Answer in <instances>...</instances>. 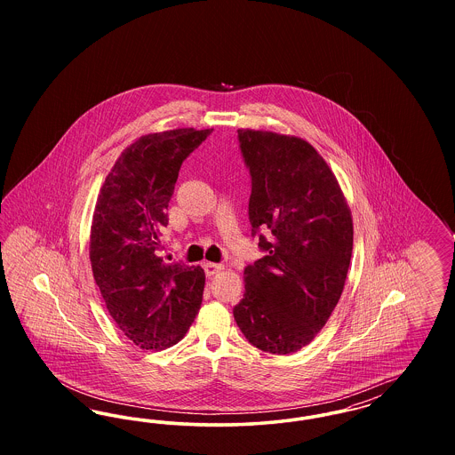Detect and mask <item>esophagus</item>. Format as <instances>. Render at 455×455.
Wrapping results in <instances>:
<instances>
[{
    "label": "esophagus",
    "instance_id": "1",
    "mask_svg": "<svg viewBox=\"0 0 455 455\" xmlns=\"http://www.w3.org/2000/svg\"><path fill=\"white\" fill-rule=\"evenodd\" d=\"M203 267H204V273L208 276H215V275L223 271V264H217V262H204Z\"/></svg>",
    "mask_w": 455,
    "mask_h": 455
}]
</instances>
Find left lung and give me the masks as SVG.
<instances>
[{"instance_id":"1","label":"left lung","mask_w":455,"mask_h":455,"mask_svg":"<svg viewBox=\"0 0 455 455\" xmlns=\"http://www.w3.org/2000/svg\"><path fill=\"white\" fill-rule=\"evenodd\" d=\"M251 173L249 221L266 254L247 266L234 317L252 347L290 355L324 327L343 293L353 221L324 158L295 136L238 130Z\"/></svg>"}]
</instances>
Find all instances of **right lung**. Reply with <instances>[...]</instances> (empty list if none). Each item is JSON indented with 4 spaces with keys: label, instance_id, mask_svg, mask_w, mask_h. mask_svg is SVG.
I'll list each match as a JSON object with an SVG mask.
<instances>
[{
    "label": "right lung",
    "instance_id": "obj_1",
    "mask_svg": "<svg viewBox=\"0 0 455 455\" xmlns=\"http://www.w3.org/2000/svg\"><path fill=\"white\" fill-rule=\"evenodd\" d=\"M213 130L141 136L130 145L97 197L90 260L110 317L143 349L184 338L203 302L204 273L162 258V230L182 162Z\"/></svg>",
    "mask_w": 455,
    "mask_h": 455
}]
</instances>
